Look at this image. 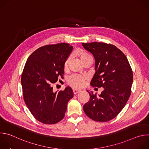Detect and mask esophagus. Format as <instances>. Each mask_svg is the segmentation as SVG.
I'll use <instances>...</instances> for the list:
<instances>
[{"label": "esophagus", "mask_w": 149, "mask_h": 149, "mask_svg": "<svg viewBox=\"0 0 149 149\" xmlns=\"http://www.w3.org/2000/svg\"><path fill=\"white\" fill-rule=\"evenodd\" d=\"M73 92H74V94H78V93L81 92V91H80V90H78L74 89V90H73Z\"/></svg>", "instance_id": "obj_1"}]
</instances>
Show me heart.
Listing matches in <instances>:
<instances>
[{
  "instance_id": "obj_1",
  "label": "heart",
  "mask_w": 149,
  "mask_h": 149,
  "mask_svg": "<svg viewBox=\"0 0 149 149\" xmlns=\"http://www.w3.org/2000/svg\"><path fill=\"white\" fill-rule=\"evenodd\" d=\"M79 55L80 59L82 62H84L87 60L92 58L90 55H89L87 52H84V51H81L79 52ZM70 59H71V57L70 56L66 60V61L65 62V65H64L65 68L68 67ZM86 79H87L86 77L82 76V75H80L78 74H74V75H71L69 78L68 82V84L72 87H73L74 88H80L84 86Z\"/></svg>"
}]
</instances>
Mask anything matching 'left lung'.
<instances>
[{"instance_id":"1","label":"left lung","mask_w":149,"mask_h":149,"mask_svg":"<svg viewBox=\"0 0 149 149\" xmlns=\"http://www.w3.org/2000/svg\"><path fill=\"white\" fill-rule=\"evenodd\" d=\"M95 59V74L92 87H103L101 94H90L83 109L92 120L106 122L116 117L124 107L130 94L133 71L125 55L116 46L102 42L82 43Z\"/></svg>"}]
</instances>
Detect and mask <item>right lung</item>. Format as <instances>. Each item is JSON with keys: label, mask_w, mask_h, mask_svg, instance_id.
<instances>
[{"label": "right lung", "mask_w": 149, "mask_h": 149, "mask_svg": "<svg viewBox=\"0 0 149 149\" xmlns=\"http://www.w3.org/2000/svg\"><path fill=\"white\" fill-rule=\"evenodd\" d=\"M73 47L61 43L42 47L28 58L21 84L24 99L31 114L39 121L55 124L64 117L68 101L74 97L71 87L54 92L52 84L63 78L65 62Z\"/></svg>", "instance_id": "1"}]
</instances>
